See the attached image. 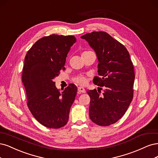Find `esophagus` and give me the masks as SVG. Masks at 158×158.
I'll return each instance as SVG.
<instances>
[{
    "label": "esophagus",
    "mask_w": 158,
    "mask_h": 158,
    "mask_svg": "<svg viewBox=\"0 0 158 158\" xmlns=\"http://www.w3.org/2000/svg\"><path fill=\"white\" fill-rule=\"evenodd\" d=\"M78 92L79 93H86V90H85V89L83 88V87H82V86H79V87H78Z\"/></svg>",
    "instance_id": "obj_1"
}]
</instances>
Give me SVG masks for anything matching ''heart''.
Wrapping results in <instances>:
<instances>
[{"mask_svg":"<svg viewBox=\"0 0 158 158\" xmlns=\"http://www.w3.org/2000/svg\"><path fill=\"white\" fill-rule=\"evenodd\" d=\"M89 52H90V51H85L83 53ZM73 81H74V82H75L76 83H77V84H79V85H85L86 83V78L85 77H83V76H81V75L77 76V77H75L73 79Z\"/></svg>","mask_w":158,"mask_h":158,"instance_id":"obj_1","label":"heart"}]
</instances>
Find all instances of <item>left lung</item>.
<instances>
[{
  "label": "left lung",
  "instance_id": "left-lung-1",
  "mask_svg": "<svg viewBox=\"0 0 158 158\" xmlns=\"http://www.w3.org/2000/svg\"><path fill=\"white\" fill-rule=\"evenodd\" d=\"M81 38L96 52L100 77H95L93 83L104 88L102 94L100 90L87 91L90 118L98 125L108 126L123 117L133 100V64L125 46L108 33L93 31Z\"/></svg>",
  "mask_w": 158,
  "mask_h": 158
}]
</instances>
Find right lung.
<instances>
[{
	"instance_id": "add662e5",
	"label": "right lung",
	"mask_w": 158,
	"mask_h": 158,
	"mask_svg": "<svg viewBox=\"0 0 158 158\" xmlns=\"http://www.w3.org/2000/svg\"><path fill=\"white\" fill-rule=\"evenodd\" d=\"M75 42L72 35L53 34L38 40L25 57L22 82L27 104L34 118L48 128L59 129L68 121L77 87L72 83L60 92L53 79L65 69L66 57Z\"/></svg>"
}]
</instances>
